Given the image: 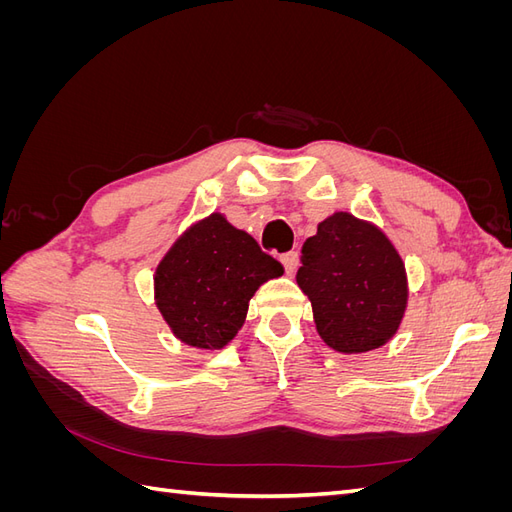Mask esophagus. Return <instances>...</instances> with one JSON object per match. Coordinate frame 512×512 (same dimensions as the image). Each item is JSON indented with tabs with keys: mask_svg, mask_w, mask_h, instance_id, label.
I'll return each mask as SVG.
<instances>
[{
	"mask_svg": "<svg viewBox=\"0 0 512 512\" xmlns=\"http://www.w3.org/2000/svg\"><path fill=\"white\" fill-rule=\"evenodd\" d=\"M282 265H284L286 273L292 275L294 271H297V267H299V254H297V252H286V254L282 256Z\"/></svg>",
	"mask_w": 512,
	"mask_h": 512,
	"instance_id": "esophagus-1",
	"label": "esophagus"
}]
</instances>
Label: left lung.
<instances>
[{
	"mask_svg": "<svg viewBox=\"0 0 512 512\" xmlns=\"http://www.w3.org/2000/svg\"><path fill=\"white\" fill-rule=\"evenodd\" d=\"M297 284L312 301L320 337L346 354L395 335L408 303L406 269L391 241L350 213H335L303 243Z\"/></svg>",
	"mask_w": 512,
	"mask_h": 512,
	"instance_id": "obj_1",
	"label": "left lung"
}]
</instances>
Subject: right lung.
<instances>
[{
  "label": "right lung",
  "instance_id": "add662e5",
  "mask_svg": "<svg viewBox=\"0 0 512 512\" xmlns=\"http://www.w3.org/2000/svg\"><path fill=\"white\" fill-rule=\"evenodd\" d=\"M284 267L247 232L213 213L170 247L156 271V303L188 346L220 350L237 335L260 284Z\"/></svg>",
  "mask_w": 512,
  "mask_h": 512
}]
</instances>
